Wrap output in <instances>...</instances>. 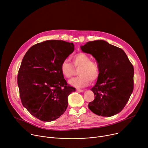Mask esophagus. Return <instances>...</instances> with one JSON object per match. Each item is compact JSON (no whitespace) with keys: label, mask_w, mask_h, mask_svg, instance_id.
<instances>
[{"label":"esophagus","mask_w":148,"mask_h":148,"mask_svg":"<svg viewBox=\"0 0 148 148\" xmlns=\"http://www.w3.org/2000/svg\"><path fill=\"white\" fill-rule=\"evenodd\" d=\"M77 91L78 92H84V90H80V89H77Z\"/></svg>","instance_id":"esophagus-1"}]
</instances>
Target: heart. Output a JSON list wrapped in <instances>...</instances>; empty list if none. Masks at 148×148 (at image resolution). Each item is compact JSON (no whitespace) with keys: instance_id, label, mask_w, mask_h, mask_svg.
Masks as SVG:
<instances>
[{"instance_id":"obj_1","label":"heart","mask_w":148,"mask_h":148,"mask_svg":"<svg viewBox=\"0 0 148 148\" xmlns=\"http://www.w3.org/2000/svg\"><path fill=\"white\" fill-rule=\"evenodd\" d=\"M73 65L75 69H78L79 76L69 80L70 85L77 88L87 87L90 81H94L99 77V70L96 62L91 60L89 56L84 53H78L71 58ZM71 63L64 60L60 66V71L63 76L70 78L74 73V69Z\"/></svg>"}]
</instances>
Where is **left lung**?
Returning a JSON list of instances; mask_svg holds the SVG:
<instances>
[{"label":"left lung","instance_id":"obj_1","mask_svg":"<svg viewBox=\"0 0 148 148\" xmlns=\"http://www.w3.org/2000/svg\"><path fill=\"white\" fill-rule=\"evenodd\" d=\"M81 50L97 60L99 75L91 89L95 99L88 103L96 115L112 116L120 112L134 90L133 66L124 51L106 41L97 40L81 46Z\"/></svg>","mask_w":148,"mask_h":148}]
</instances>
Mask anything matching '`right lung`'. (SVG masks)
<instances>
[{"instance_id":"1","label":"right lung","mask_w":148,"mask_h":148,"mask_svg":"<svg viewBox=\"0 0 148 148\" xmlns=\"http://www.w3.org/2000/svg\"><path fill=\"white\" fill-rule=\"evenodd\" d=\"M74 50L73 43L51 40L33 46L25 55L17 84L23 107L36 118L50 122L65 112L75 89L67 85L60 66Z\"/></svg>"}]
</instances>
